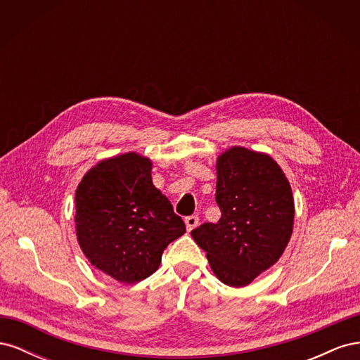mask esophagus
Masks as SVG:
<instances>
[{
  "mask_svg": "<svg viewBox=\"0 0 360 360\" xmlns=\"http://www.w3.org/2000/svg\"><path fill=\"white\" fill-rule=\"evenodd\" d=\"M198 222H200V217L197 216V214H192V216H188L186 219H184V224H186V228H188V231H192L195 226L198 225Z\"/></svg>",
  "mask_w": 360,
  "mask_h": 360,
  "instance_id": "1",
  "label": "esophagus"
}]
</instances>
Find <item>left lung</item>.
<instances>
[{"mask_svg": "<svg viewBox=\"0 0 360 360\" xmlns=\"http://www.w3.org/2000/svg\"><path fill=\"white\" fill-rule=\"evenodd\" d=\"M216 202L221 219L192 230L214 275L230 287L250 284L274 266L292 231L290 183L267 155L233 147L217 158Z\"/></svg>", "mask_w": 360, "mask_h": 360, "instance_id": "obj_1", "label": "left lung"}]
</instances>
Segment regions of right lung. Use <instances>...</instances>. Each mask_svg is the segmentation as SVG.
<instances>
[{"label":"right lung","instance_id":"add662e5","mask_svg":"<svg viewBox=\"0 0 360 360\" xmlns=\"http://www.w3.org/2000/svg\"><path fill=\"white\" fill-rule=\"evenodd\" d=\"M75 204L82 252L123 284L153 275L165 248L186 233L181 217L151 181L150 159L136 153L97 163L76 189Z\"/></svg>","mask_w":360,"mask_h":360}]
</instances>
